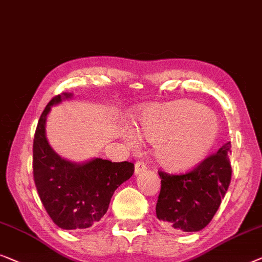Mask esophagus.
Here are the masks:
<instances>
[{
  "label": "esophagus",
  "mask_w": 262,
  "mask_h": 262,
  "mask_svg": "<svg viewBox=\"0 0 262 262\" xmlns=\"http://www.w3.org/2000/svg\"><path fill=\"white\" fill-rule=\"evenodd\" d=\"M146 169H147V166H146L145 163H142V161H136L135 168H134L135 174H140V173L146 171Z\"/></svg>",
  "instance_id": "1"
}]
</instances>
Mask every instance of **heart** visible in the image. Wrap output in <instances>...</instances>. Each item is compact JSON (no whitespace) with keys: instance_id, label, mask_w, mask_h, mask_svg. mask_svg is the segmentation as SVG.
Listing matches in <instances>:
<instances>
[{"instance_id":"b5f03b06","label":"heart","mask_w":262,"mask_h":262,"mask_svg":"<svg viewBox=\"0 0 262 262\" xmlns=\"http://www.w3.org/2000/svg\"><path fill=\"white\" fill-rule=\"evenodd\" d=\"M138 132L150 143H158L156 157L169 169L183 171L200 164L219 133V121L211 110L191 99L150 104L142 109ZM123 138L135 147L138 135L126 129Z\"/></svg>"}]
</instances>
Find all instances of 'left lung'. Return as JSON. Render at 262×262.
<instances>
[{
    "label": "left lung",
    "instance_id": "left-lung-1",
    "mask_svg": "<svg viewBox=\"0 0 262 262\" xmlns=\"http://www.w3.org/2000/svg\"><path fill=\"white\" fill-rule=\"evenodd\" d=\"M230 142L224 143L185 174L159 172L161 189L156 212L166 229L193 233L210 223L230 184Z\"/></svg>",
    "mask_w": 262,
    "mask_h": 262
}]
</instances>
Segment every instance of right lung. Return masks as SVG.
I'll return each mask as SVG.
<instances>
[{"mask_svg": "<svg viewBox=\"0 0 262 262\" xmlns=\"http://www.w3.org/2000/svg\"><path fill=\"white\" fill-rule=\"evenodd\" d=\"M72 97L62 93L51 99L40 116L33 142V176L47 213L59 228L86 229L105 215L121 184L134 173V164L94 158L73 163L54 152L46 138V120L53 105Z\"/></svg>", "mask_w": 262, "mask_h": 262, "instance_id": "1", "label": "right lung"}]
</instances>
